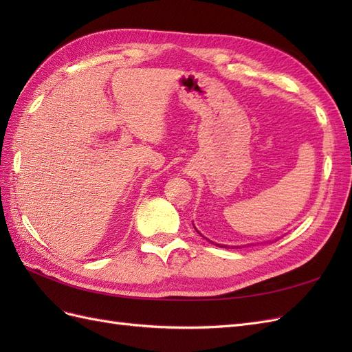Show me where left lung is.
I'll return each mask as SVG.
<instances>
[{"label": "left lung", "mask_w": 352, "mask_h": 352, "mask_svg": "<svg viewBox=\"0 0 352 352\" xmlns=\"http://www.w3.org/2000/svg\"><path fill=\"white\" fill-rule=\"evenodd\" d=\"M217 247H220V248H229V247H226V245H220V243H216ZM235 248H238V247H235Z\"/></svg>", "instance_id": "8db88e82"}]
</instances>
